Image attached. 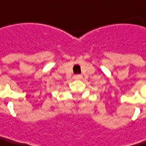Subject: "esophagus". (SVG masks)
Wrapping results in <instances>:
<instances>
[{
	"instance_id": "esophagus-1",
	"label": "esophagus",
	"mask_w": 146,
	"mask_h": 146,
	"mask_svg": "<svg viewBox=\"0 0 146 146\" xmlns=\"http://www.w3.org/2000/svg\"><path fill=\"white\" fill-rule=\"evenodd\" d=\"M73 78L75 79H80V78H82V75L81 74H76V75L73 76Z\"/></svg>"
}]
</instances>
